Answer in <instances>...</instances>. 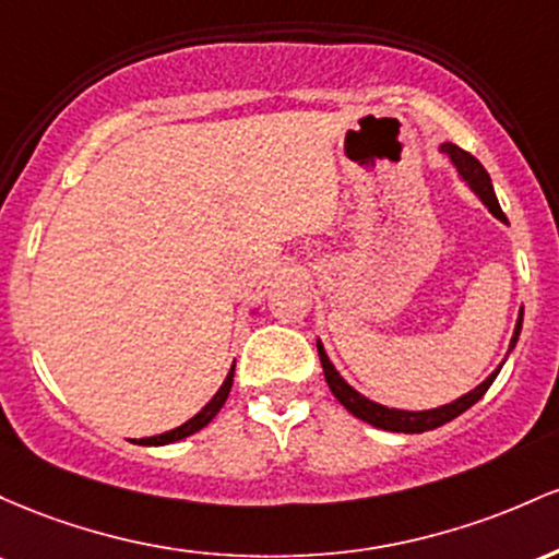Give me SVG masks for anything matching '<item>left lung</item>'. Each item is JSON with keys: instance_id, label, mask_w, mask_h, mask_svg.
<instances>
[{"instance_id": "left-lung-1", "label": "left lung", "mask_w": 559, "mask_h": 559, "mask_svg": "<svg viewBox=\"0 0 559 559\" xmlns=\"http://www.w3.org/2000/svg\"><path fill=\"white\" fill-rule=\"evenodd\" d=\"M441 153H447L451 163L456 166V171H460V177L467 181L469 190L475 192L483 200V205H488V211L493 213V216L499 218V222H507V216L501 213L499 209V200L493 195V185H491V177H488L486 168L480 166V160L475 158V155L465 153L462 147H456V144L451 142H443L441 144ZM520 328H523V311H520L518 317V324H515V335H512L510 341V350L515 348L518 337H520ZM317 350H319V361H322V369H324V380H328L332 396L341 401L343 406L350 412L354 417L364 419V423L374 425V428L380 430H391V432H425V430H436L441 428V425L451 423L454 417H460L462 412H467L469 406L475 404V401L483 399V393L491 388V382L497 380L501 364L497 369H493L491 374H488L486 380L480 382L475 391L465 393V396H460L456 401H451V404H443L438 406V409H425V412H406V409H388V406L378 404V401H369L367 396H361L359 391H354V388L348 385L346 380L337 374V369L332 367V361L328 359V354H324V346L317 341ZM510 350H507V356H510Z\"/></svg>"}]
</instances>
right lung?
Masks as SVG:
<instances>
[{
	"mask_svg": "<svg viewBox=\"0 0 559 559\" xmlns=\"http://www.w3.org/2000/svg\"><path fill=\"white\" fill-rule=\"evenodd\" d=\"M231 380H235V364H231V369H229V374H227V380L222 382V388H218L216 391V396H213L209 404L203 406V409L198 412L195 417L192 419H187L185 425H179V428H174V430H168V432H160V436H153V438H142V447H163V443H174V441H181V438H187V436H192V432H198V430H203L205 425L211 423L213 417L218 415V409H222L224 406V401H227V396H229V391H231Z\"/></svg>",
	"mask_w": 559,
	"mask_h": 559,
	"instance_id": "right-lung-1",
	"label": "right lung"
}]
</instances>
